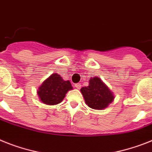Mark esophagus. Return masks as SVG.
<instances>
[{"label":"esophagus","instance_id":"obj_1","mask_svg":"<svg viewBox=\"0 0 152 152\" xmlns=\"http://www.w3.org/2000/svg\"><path fill=\"white\" fill-rule=\"evenodd\" d=\"M75 86H76L77 89H80V88L81 87V85H80V83H76V84H75Z\"/></svg>","mask_w":152,"mask_h":152}]
</instances>
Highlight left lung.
Listing matches in <instances>:
<instances>
[{
    "instance_id": "left-lung-1",
    "label": "left lung",
    "mask_w": 152,
    "mask_h": 152,
    "mask_svg": "<svg viewBox=\"0 0 152 152\" xmlns=\"http://www.w3.org/2000/svg\"><path fill=\"white\" fill-rule=\"evenodd\" d=\"M89 83V86L80 90L86 104L93 109L101 110L107 107L114 98L112 92L100 78H91Z\"/></svg>"
}]
</instances>
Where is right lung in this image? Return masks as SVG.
<instances>
[{"instance_id": "add662e5", "label": "right lung", "mask_w": 152, "mask_h": 152, "mask_svg": "<svg viewBox=\"0 0 152 152\" xmlns=\"http://www.w3.org/2000/svg\"><path fill=\"white\" fill-rule=\"evenodd\" d=\"M72 89V86L69 80L64 81L59 75L53 73L41 85L38 95L44 104L56 105L61 103L66 93Z\"/></svg>"}]
</instances>
